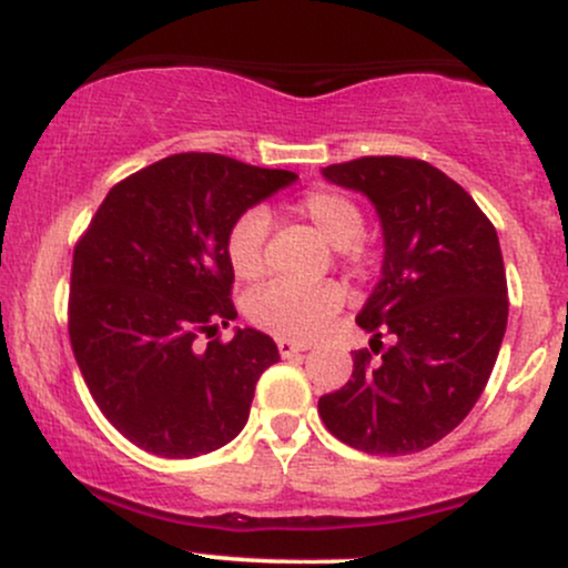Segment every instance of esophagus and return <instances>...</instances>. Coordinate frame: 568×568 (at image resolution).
Here are the masks:
<instances>
[{
  "label": "esophagus",
  "instance_id": "esophagus-1",
  "mask_svg": "<svg viewBox=\"0 0 568 568\" xmlns=\"http://www.w3.org/2000/svg\"><path fill=\"white\" fill-rule=\"evenodd\" d=\"M304 349H310V344L291 342V338H277V352L283 357H293V355H296V352H304Z\"/></svg>",
  "mask_w": 568,
  "mask_h": 568
}]
</instances>
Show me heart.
I'll return each instance as SVG.
<instances>
[{
    "mask_svg": "<svg viewBox=\"0 0 568 568\" xmlns=\"http://www.w3.org/2000/svg\"><path fill=\"white\" fill-rule=\"evenodd\" d=\"M291 211L304 219L321 237L338 247L342 262L361 266L366 258V245L361 234L366 230V216L355 197L334 186H310L291 202ZM266 232L270 216L262 207H251L230 226L226 234V258L232 272L245 283H256L266 272ZM347 293L334 280L323 283H272L253 293L247 302V317L256 328L280 338L317 336L331 317L344 306Z\"/></svg>",
    "mask_w": 568,
    "mask_h": 568,
    "instance_id": "1",
    "label": "heart"
}]
</instances>
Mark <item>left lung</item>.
Here are the masks:
<instances>
[{
  "mask_svg": "<svg viewBox=\"0 0 568 568\" xmlns=\"http://www.w3.org/2000/svg\"><path fill=\"white\" fill-rule=\"evenodd\" d=\"M323 175L374 202L384 266L357 315L374 336L371 349L352 355V379L323 395L317 414L357 452H422L470 414L497 363L510 306L497 230L465 189L425 160L361 158ZM382 335L394 342L389 348Z\"/></svg>",
  "mask_w": 568,
  "mask_h": 568,
  "instance_id": "obj_1",
  "label": "left lung"
}]
</instances>
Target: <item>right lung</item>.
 I'll use <instances>...</instances> for the list:
<instances>
[{"label":"right lung","mask_w":568,"mask_h":568,"mask_svg":"<svg viewBox=\"0 0 568 568\" xmlns=\"http://www.w3.org/2000/svg\"><path fill=\"white\" fill-rule=\"evenodd\" d=\"M291 181L224 154H171L114 184L77 240L71 349L95 406L143 452L192 459L245 427L280 355L262 331L216 336L237 317L226 234Z\"/></svg>","instance_id":"add662e5"}]
</instances>
